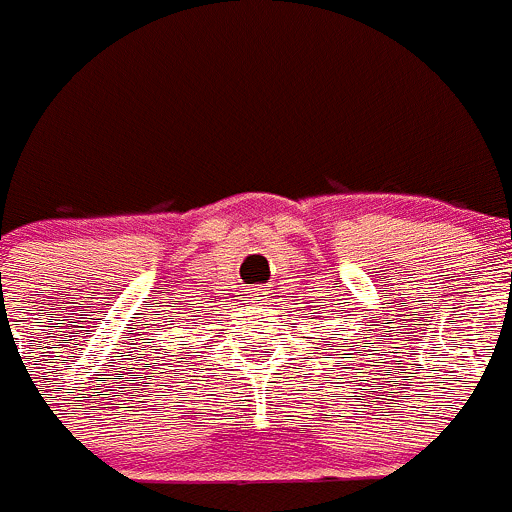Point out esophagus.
I'll list each match as a JSON object with an SVG mask.
<instances>
[{
  "instance_id": "1",
  "label": "esophagus",
  "mask_w": 512,
  "mask_h": 512,
  "mask_svg": "<svg viewBox=\"0 0 512 512\" xmlns=\"http://www.w3.org/2000/svg\"><path fill=\"white\" fill-rule=\"evenodd\" d=\"M255 295H265V293H260V290H252V298H255Z\"/></svg>"
}]
</instances>
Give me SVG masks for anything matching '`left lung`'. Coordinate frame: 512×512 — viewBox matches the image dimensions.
Instances as JSON below:
<instances>
[{"label": "left lung", "mask_w": 512, "mask_h": 512, "mask_svg": "<svg viewBox=\"0 0 512 512\" xmlns=\"http://www.w3.org/2000/svg\"><path fill=\"white\" fill-rule=\"evenodd\" d=\"M328 333H331V331H328ZM333 336H338V331H333ZM346 341H348V338H346ZM326 346H331V343H326Z\"/></svg>", "instance_id": "1"}]
</instances>
